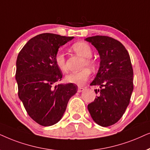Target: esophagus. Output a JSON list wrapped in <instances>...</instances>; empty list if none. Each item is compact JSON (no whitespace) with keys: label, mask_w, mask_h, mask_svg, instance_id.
<instances>
[{"label":"esophagus","mask_w":150,"mask_h":150,"mask_svg":"<svg viewBox=\"0 0 150 150\" xmlns=\"http://www.w3.org/2000/svg\"><path fill=\"white\" fill-rule=\"evenodd\" d=\"M84 90H85L84 88L78 87V92H79V93H81V92H83V91H84Z\"/></svg>","instance_id":"esophagus-1"}]
</instances>
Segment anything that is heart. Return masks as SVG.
Masks as SVG:
<instances>
[{
    "instance_id": "heart-1",
    "label": "heart",
    "mask_w": 150,
    "mask_h": 150,
    "mask_svg": "<svg viewBox=\"0 0 150 150\" xmlns=\"http://www.w3.org/2000/svg\"><path fill=\"white\" fill-rule=\"evenodd\" d=\"M72 49L77 55L83 57L82 67H88L91 69L95 68L96 62L92 58L93 49L88 44L85 42H78L72 46ZM55 62L57 67L61 71L65 72L67 71V64H66V57L62 52L58 51L55 57ZM91 70L88 68H85L81 71L75 73H71L66 75L65 79L67 82L75 83L78 86H81L85 83L91 76Z\"/></svg>"
}]
</instances>
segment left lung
Wrapping results in <instances>:
<instances>
[{
  "mask_svg": "<svg viewBox=\"0 0 150 150\" xmlns=\"http://www.w3.org/2000/svg\"><path fill=\"white\" fill-rule=\"evenodd\" d=\"M98 51L100 64L91 86L95 90L93 102L88 105L92 119L103 127L115 124L120 119L130 101L133 91V69L128 52L120 42L104 35L87 38Z\"/></svg>",
  "mask_w": 150,
  "mask_h": 150,
  "instance_id": "obj_1",
  "label": "left lung"
}]
</instances>
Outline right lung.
Masks as SVG:
<instances>
[{"label":"right lung","instance_id":"right-lung-1","mask_svg":"<svg viewBox=\"0 0 150 150\" xmlns=\"http://www.w3.org/2000/svg\"><path fill=\"white\" fill-rule=\"evenodd\" d=\"M74 37L42 33L30 39L18 55L16 79L18 97L29 117L42 126L60 120L72 96L73 83L54 85L62 77L55 57L61 46Z\"/></svg>","mask_w":150,"mask_h":150}]
</instances>
